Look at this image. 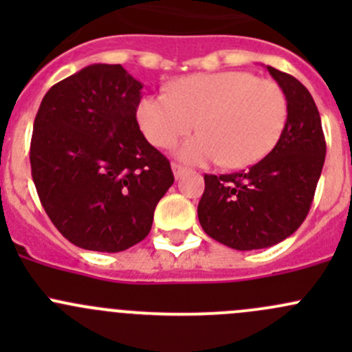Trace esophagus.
Listing matches in <instances>:
<instances>
[{
    "label": "esophagus",
    "instance_id": "34e87169",
    "mask_svg": "<svg viewBox=\"0 0 352 352\" xmlns=\"http://www.w3.org/2000/svg\"><path fill=\"white\" fill-rule=\"evenodd\" d=\"M172 170H173V175H175V179H179V177L182 175V173L187 172L186 166L179 165V163H172Z\"/></svg>",
    "mask_w": 352,
    "mask_h": 352
}]
</instances>
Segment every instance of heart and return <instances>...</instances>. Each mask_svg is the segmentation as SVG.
Segmentation results:
<instances>
[{"label": "heart", "instance_id": "obj_1", "mask_svg": "<svg viewBox=\"0 0 352 352\" xmlns=\"http://www.w3.org/2000/svg\"><path fill=\"white\" fill-rule=\"evenodd\" d=\"M136 119L156 148H172L194 127L201 134L177 150L187 163L242 168L278 144L287 120V98L276 81L247 71H219L180 78L170 95L141 97Z\"/></svg>", "mask_w": 352, "mask_h": 352}]
</instances>
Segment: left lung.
<instances>
[{"label": "left lung", "instance_id": "1", "mask_svg": "<svg viewBox=\"0 0 352 352\" xmlns=\"http://www.w3.org/2000/svg\"><path fill=\"white\" fill-rule=\"evenodd\" d=\"M287 98L278 144L248 170L204 175L197 206L202 230L235 250L272 247L293 235L310 211L325 162L320 113L310 91L291 74L267 66Z\"/></svg>", "mask_w": 352, "mask_h": 352}]
</instances>
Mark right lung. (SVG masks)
I'll use <instances>...</instances> for the list:
<instances>
[{"label": "right lung", "instance_id": "obj_1", "mask_svg": "<svg viewBox=\"0 0 352 352\" xmlns=\"http://www.w3.org/2000/svg\"><path fill=\"white\" fill-rule=\"evenodd\" d=\"M143 83L120 65H90L42 98L30 143L42 208L65 239L122 252L146 239L173 184L170 162L140 131Z\"/></svg>", "mask_w": 352, "mask_h": 352}]
</instances>
